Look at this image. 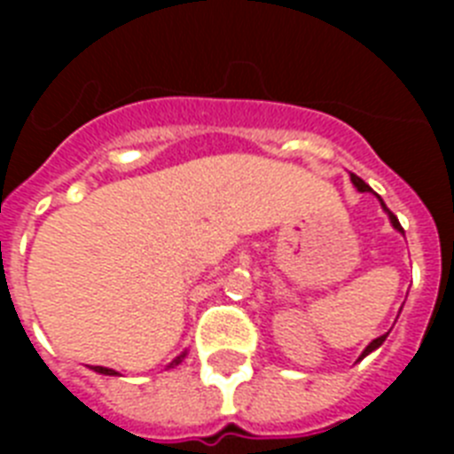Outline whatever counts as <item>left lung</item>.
<instances>
[{
    "instance_id": "8db88e82",
    "label": "left lung",
    "mask_w": 454,
    "mask_h": 454,
    "mask_svg": "<svg viewBox=\"0 0 454 454\" xmlns=\"http://www.w3.org/2000/svg\"><path fill=\"white\" fill-rule=\"evenodd\" d=\"M351 181H353V185H356V188H358L360 192H367V191H372V188H370V185H367L365 181H363V178H360V176H356V174H351ZM380 202H381V200H380ZM381 207H384V209H387V205H384V202H381ZM387 212H388V209H387ZM388 219H391V223H394V228H395V231H401V233H403L401 223H398V219H395V214H391V212H388ZM384 339H387V334H381V337L372 339V341H370V346H367L365 351H363V356H360V358H365L367 353H370V351H374V348H377V346H381V341H384Z\"/></svg>"
}]
</instances>
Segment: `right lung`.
Here are the masks:
<instances>
[{"instance_id": "right-lung-1", "label": "right lung", "mask_w": 454, "mask_h": 454, "mask_svg": "<svg viewBox=\"0 0 454 454\" xmlns=\"http://www.w3.org/2000/svg\"><path fill=\"white\" fill-rule=\"evenodd\" d=\"M184 356H185V353H181V356H178L176 360H171V365H169V367L178 365V363H181V360H184ZM91 370H96V372H101V374H117L115 370H108V367H98V365H96V367H91Z\"/></svg>"}]
</instances>
